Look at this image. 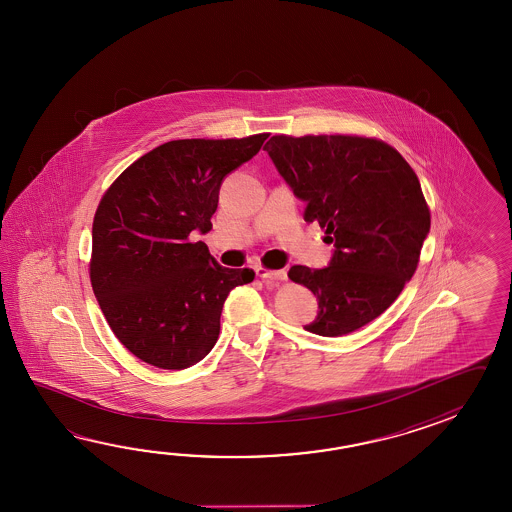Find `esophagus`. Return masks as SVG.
Here are the masks:
<instances>
[{
	"label": "esophagus",
	"instance_id": "34e87169",
	"mask_svg": "<svg viewBox=\"0 0 512 512\" xmlns=\"http://www.w3.org/2000/svg\"><path fill=\"white\" fill-rule=\"evenodd\" d=\"M256 274L260 276L261 280L267 282H285L287 280V272L283 271H269L265 267H256Z\"/></svg>",
	"mask_w": 512,
	"mask_h": 512
}]
</instances>
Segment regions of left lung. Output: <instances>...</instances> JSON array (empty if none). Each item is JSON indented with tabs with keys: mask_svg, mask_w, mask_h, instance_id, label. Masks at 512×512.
Listing matches in <instances>:
<instances>
[{
	"mask_svg": "<svg viewBox=\"0 0 512 512\" xmlns=\"http://www.w3.org/2000/svg\"><path fill=\"white\" fill-rule=\"evenodd\" d=\"M263 150L335 247L324 269H289L318 298L305 329L342 337L370 324L412 280L430 232L414 170L386 142L351 135H274Z\"/></svg>",
	"mask_w": 512,
	"mask_h": 512,
	"instance_id": "obj_1",
	"label": "left lung"
}]
</instances>
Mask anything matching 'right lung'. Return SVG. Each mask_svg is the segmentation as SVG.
<instances>
[{
    "label": "right lung",
    "instance_id": "add662e5",
    "mask_svg": "<svg viewBox=\"0 0 512 512\" xmlns=\"http://www.w3.org/2000/svg\"><path fill=\"white\" fill-rule=\"evenodd\" d=\"M267 137L164 142L128 166L98 205L93 293L115 337L155 368L185 370L205 359L230 291L256 276L221 267L190 236L212 229L221 183Z\"/></svg>",
    "mask_w": 512,
    "mask_h": 512
}]
</instances>
